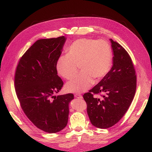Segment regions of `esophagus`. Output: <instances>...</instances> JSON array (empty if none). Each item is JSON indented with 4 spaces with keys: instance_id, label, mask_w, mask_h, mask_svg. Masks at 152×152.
Segmentation results:
<instances>
[{
    "instance_id": "esophagus-1",
    "label": "esophagus",
    "mask_w": 152,
    "mask_h": 152,
    "mask_svg": "<svg viewBox=\"0 0 152 152\" xmlns=\"http://www.w3.org/2000/svg\"><path fill=\"white\" fill-rule=\"evenodd\" d=\"M75 97L76 98H77V99H82V96L81 95H80V94H75Z\"/></svg>"
}]
</instances>
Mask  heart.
<instances>
[{"instance_id": "b5f03b06", "label": "heart", "mask_w": 152, "mask_h": 152, "mask_svg": "<svg viewBox=\"0 0 152 152\" xmlns=\"http://www.w3.org/2000/svg\"><path fill=\"white\" fill-rule=\"evenodd\" d=\"M66 55L61 56L56 62L58 73L64 78L70 79L82 72L66 85L68 92L81 93L92 85L94 80L103 78L110 71L113 53L109 43L104 40L80 38L68 48Z\"/></svg>"}]
</instances>
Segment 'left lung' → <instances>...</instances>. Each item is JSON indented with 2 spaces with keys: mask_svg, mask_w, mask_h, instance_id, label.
<instances>
[{
  "mask_svg": "<svg viewBox=\"0 0 152 152\" xmlns=\"http://www.w3.org/2000/svg\"><path fill=\"white\" fill-rule=\"evenodd\" d=\"M113 53L110 71L83 97L87 103V113L91 124L107 129L115 124L124 115L135 96L137 77L132 59L118 42L110 39ZM103 93L101 98L93 94Z\"/></svg>",
  "mask_w": 152,
  "mask_h": 152,
  "instance_id": "1",
  "label": "left lung"
}]
</instances>
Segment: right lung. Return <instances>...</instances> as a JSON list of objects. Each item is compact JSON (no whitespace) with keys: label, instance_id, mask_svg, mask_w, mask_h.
<instances>
[{"label":"right lung","instance_id":"obj_1","mask_svg":"<svg viewBox=\"0 0 152 152\" xmlns=\"http://www.w3.org/2000/svg\"><path fill=\"white\" fill-rule=\"evenodd\" d=\"M67 38L40 39L25 52L17 66L15 88L21 108L33 124L52 134L67 124L73 94L54 96L62 88L56 62Z\"/></svg>","mask_w":152,"mask_h":152}]
</instances>
